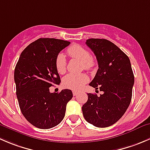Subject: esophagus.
<instances>
[{
  "instance_id": "esophagus-1",
  "label": "esophagus",
  "mask_w": 150,
  "mask_h": 150,
  "mask_svg": "<svg viewBox=\"0 0 150 150\" xmlns=\"http://www.w3.org/2000/svg\"><path fill=\"white\" fill-rule=\"evenodd\" d=\"M72 94L74 96H77L78 94V92H77L76 91H72Z\"/></svg>"
}]
</instances>
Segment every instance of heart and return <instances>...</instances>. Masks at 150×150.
<instances>
[{
  "instance_id": "b5f03b06",
  "label": "heart",
  "mask_w": 150,
  "mask_h": 150,
  "mask_svg": "<svg viewBox=\"0 0 150 150\" xmlns=\"http://www.w3.org/2000/svg\"><path fill=\"white\" fill-rule=\"evenodd\" d=\"M67 53L72 58L82 62L83 67L87 70H91L96 65V61L91 56L89 51L84 47L78 45H73L67 49ZM56 68L59 74H64L66 71L67 61L62 53H59L56 59ZM88 81L85 74H68L64 78L63 86L72 90H80Z\"/></svg>"
}]
</instances>
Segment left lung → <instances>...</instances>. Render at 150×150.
Masks as SVG:
<instances>
[{"label": "left lung", "instance_id": "1", "mask_svg": "<svg viewBox=\"0 0 150 150\" xmlns=\"http://www.w3.org/2000/svg\"><path fill=\"white\" fill-rule=\"evenodd\" d=\"M86 44L94 52L99 67L89 86L103 93L87 94L83 114L95 127H109L124 115L131 101L134 84L131 64L128 56L108 40L88 39Z\"/></svg>", "mask_w": 150, "mask_h": 150}]
</instances>
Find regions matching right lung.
<instances>
[{"label": "right lung", "instance_id": "1", "mask_svg": "<svg viewBox=\"0 0 150 150\" xmlns=\"http://www.w3.org/2000/svg\"><path fill=\"white\" fill-rule=\"evenodd\" d=\"M69 44L65 40L40 38L24 49L16 64L14 77L20 108L25 118L38 128L58 125L72 98L69 89L50 92V86L61 82L56 56Z\"/></svg>", "mask_w": 150, "mask_h": 150}]
</instances>
